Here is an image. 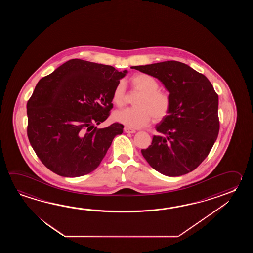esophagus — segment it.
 <instances>
[{
  "instance_id": "esophagus-1",
  "label": "esophagus",
  "mask_w": 253,
  "mask_h": 253,
  "mask_svg": "<svg viewBox=\"0 0 253 253\" xmlns=\"http://www.w3.org/2000/svg\"><path fill=\"white\" fill-rule=\"evenodd\" d=\"M124 131L126 133H131V134L135 133V129L131 128V127H128V126H125Z\"/></svg>"
}]
</instances>
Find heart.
<instances>
[{
  "label": "heart",
  "instance_id": "b5f03b06",
  "mask_svg": "<svg viewBox=\"0 0 253 253\" xmlns=\"http://www.w3.org/2000/svg\"><path fill=\"white\" fill-rule=\"evenodd\" d=\"M130 84L134 91L141 93L135 100V108H125L115 113V119L130 127H142L150 123L151 119L160 121L165 119L172 108L169 93L160 90L156 78L146 73H136L130 77ZM112 102L123 107L126 102V85L119 81L112 92Z\"/></svg>",
  "mask_w": 253,
  "mask_h": 253
}]
</instances>
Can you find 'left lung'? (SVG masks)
<instances>
[{"mask_svg": "<svg viewBox=\"0 0 253 253\" xmlns=\"http://www.w3.org/2000/svg\"><path fill=\"white\" fill-rule=\"evenodd\" d=\"M161 81L172 108L156 126L159 135L141 153L157 172L180 176L194 171L209 155L220 130L219 97L209 80L175 60L134 66Z\"/></svg>", "mask_w": 253, "mask_h": 253, "instance_id": "obj_1", "label": "left lung"}]
</instances>
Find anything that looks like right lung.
Wrapping results in <instances>:
<instances>
[{
	"label": "right lung",
	"mask_w": 253,
	"mask_h": 253,
	"mask_svg": "<svg viewBox=\"0 0 253 253\" xmlns=\"http://www.w3.org/2000/svg\"><path fill=\"white\" fill-rule=\"evenodd\" d=\"M126 73L73 59L39 81L28 100L27 134L45 167L60 176L79 177L100 165L124 126L95 124L109 117L114 87Z\"/></svg>",
	"instance_id": "right-lung-1"
}]
</instances>
